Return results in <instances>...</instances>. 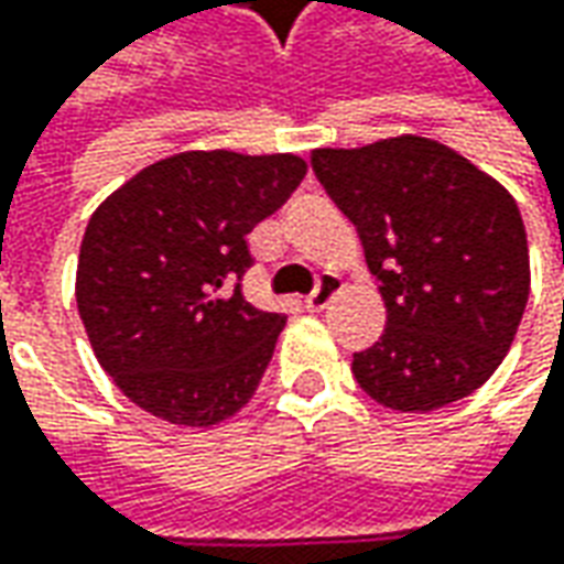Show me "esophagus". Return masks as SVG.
<instances>
[{"label": "esophagus", "mask_w": 564, "mask_h": 564, "mask_svg": "<svg viewBox=\"0 0 564 564\" xmlns=\"http://www.w3.org/2000/svg\"><path fill=\"white\" fill-rule=\"evenodd\" d=\"M338 292H341V279L333 275V272H326V275H319L314 292L304 297V304H307V311H323Z\"/></svg>", "instance_id": "1"}]
</instances>
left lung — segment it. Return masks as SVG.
<instances>
[{
  "instance_id": "left-lung-1",
  "label": "left lung",
  "mask_w": 564,
  "mask_h": 564,
  "mask_svg": "<svg viewBox=\"0 0 564 564\" xmlns=\"http://www.w3.org/2000/svg\"><path fill=\"white\" fill-rule=\"evenodd\" d=\"M311 165L358 228L386 301L382 336L351 364L360 389L414 414L480 389L531 294L514 197L452 147L414 134L314 150Z\"/></svg>"
}]
</instances>
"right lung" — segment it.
<instances>
[{"label":"right lung","instance_id":"add662e5","mask_svg":"<svg viewBox=\"0 0 564 564\" xmlns=\"http://www.w3.org/2000/svg\"><path fill=\"white\" fill-rule=\"evenodd\" d=\"M304 172L292 153L191 150L147 165L97 206L77 257V314L138 408L213 426L257 392L285 314L241 294L248 235Z\"/></svg>","mask_w":564,"mask_h":564}]
</instances>
